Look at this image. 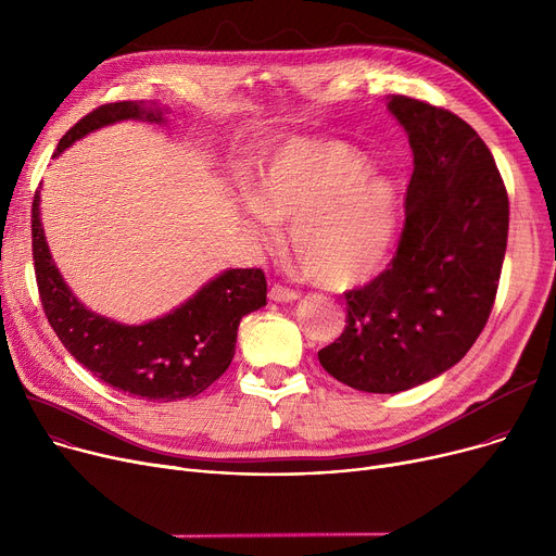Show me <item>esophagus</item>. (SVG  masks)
Returning a JSON list of instances; mask_svg holds the SVG:
<instances>
[{
    "label": "esophagus",
    "mask_w": 556,
    "mask_h": 556,
    "mask_svg": "<svg viewBox=\"0 0 556 556\" xmlns=\"http://www.w3.org/2000/svg\"><path fill=\"white\" fill-rule=\"evenodd\" d=\"M268 298L273 302H295L300 295L295 293V290H290V288H286L281 283H273L270 290H268Z\"/></svg>",
    "instance_id": "34e87169"
}]
</instances>
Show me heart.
Returning <instances> with one entry per match:
<instances>
[{"mask_svg": "<svg viewBox=\"0 0 556 556\" xmlns=\"http://www.w3.org/2000/svg\"><path fill=\"white\" fill-rule=\"evenodd\" d=\"M277 223H290V248L313 281L356 288L390 258L396 189L344 143L293 141L263 166L252 189L248 227L270 241Z\"/></svg>", "mask_w": 556, "mask_h": 556, "instance_id": "b5f03b06", "label": "heart"}]
</instances>
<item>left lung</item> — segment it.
<instances>
[{
    "label": "left lung",
    "mask_w": 556,
    "mask_h": 556,
    "mask_svg": "<svg viewBox=\"0 0 556 556\" xmlns=\"http://www.w3.org/2000/svg\"><path fill=\"white\" fill-rule=\"evenodd\" d=\"M388 110L413 178L390 268L346 293V327L317 358L340 383L396 394L459 363L482 333L507 250L509 200L493 155L457 114L410 97Z\"/></svg>",
    "instance_id": "1"
}]
</instances>
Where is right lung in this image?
I'll return each instance as SVG.
<instances>
[{
  "label": "right lung",
  "mask_w": 556,
  "mask_h": 556,
  "mask_svg": "<svg viewBox=\"0 0 556 556\" xmlns=\"http://www.w3.org/2000/svg\"><path fill=\"white\" fill-rule=\"evenodd\" d=\"M166 114L168 108L146 101L101 105L67 130L53 157L99 128L126 119L166 124ZM31 212L34 266L51 329L85 369L128 396L166 403L204 392L229 367L243 315L266 306V275L229 268L151 323H114L87 308L55 268L40 220V189Z\"/></svg>",
  "instance_id": "add662e5"
}]
</instances>
